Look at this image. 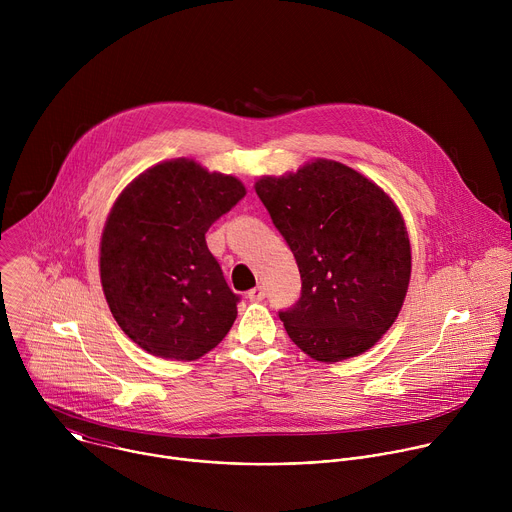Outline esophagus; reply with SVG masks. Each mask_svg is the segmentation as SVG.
Here are the masks:
<instances>
[{
    "mask_svg": "<svg viewBox=\"0 0 512 512\" xmlns=\"http://www.w3.org/2000/svg\"><path fill=\"white\" fill-rule=\"evenodd\" d=\"M247 298H249L251 302H261V300L265 298V289H263L261 285H257V287H253V289L247 291Z\"/></svg>",
    "mask_w": 512,
    "mask_h": 512,
    "instance_id": "esophagus-1",
    "label": "esophagus"
}]
</instances>
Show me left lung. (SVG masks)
Wrapping results in <instances>:
<instances>
[{"mask_svg":"<svg viewBox=\"0 0 512 512\" xmlns=\"http://www.w3.org/2000/svg\"><path fill=\"white\" fill-rule=\"evenodd\" d=\"M255 192L302 277L300 300L279 312L289 338L320 362L367 352L397 320L411 277V245L395 202L334 160L263 176Z\"/></svg>","mask_w":512,"mask_h":512,"instance_id":"8db88e82","label":"left lung"}]
</instances>
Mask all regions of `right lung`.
Listing matches in <instances>:
<instances>
[{"mask_svg": "<svg viewBox=\"0 0 512 512\" xmlns=\"http://www.w3.org/2000/svg\"><path fill=\"white\" fill-rule=\"evenodd\" d=\"M245 194L235 176L178 158L145 170L115 200L101 283L113 318L145 352L196 360L231 330L239 296L204 235Z\"/></svg>", "mask_w": 512, "mask_h": 512, "instance_id": "right-lung-1", "label": "right lung"}]
</instances>
